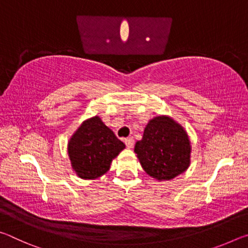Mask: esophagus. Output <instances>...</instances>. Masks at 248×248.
Returning a JSON list of instances; mask_svg holds the SVG:
<instances>
[{"label":"esophagus","mask_w":248,"mask_h":248,"mask_svg":"<svg viewBox=\"0 0 248 248\" xmlns=\"http://www.w3.org/2000/svg\"><path fill=\"white\" fill-rule=\"evenodd\" d=\"M124 143H125V145H127V148L131 149L132 146H133V144H134V140H133V138H127V139L124 140Z\"/></svg>","instance_id":"34e87169"}]
</instances>
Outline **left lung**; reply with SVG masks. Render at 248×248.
Wrapping results in <instances>:
<instances>
[{"label": "left lung", "instance_id": "1", "mask_svg": "<svg viewBox=\"0 0 248 248\" xmlns=\"http://www.w3.org/2000/svg\"><path fill=\"white\" fill-rule=\"evenodd\" d=\"M134 152L145 173L157 180L173 179L190 165L188 134L169 116H157L149 121Z\"/></svg>", "mask_w": 248, "mask_h": 248}]
</instances>
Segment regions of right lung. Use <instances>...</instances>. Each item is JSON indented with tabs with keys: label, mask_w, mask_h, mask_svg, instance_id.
I'll return each instance as SVG.
<instances>
[{
	"label": "right lung",
	"mask_w": 248,
	"mask_h": 248,
	"mask_svg": "<svg viewBox=\"0 0 248 248\" xmlns=\"http://www.w3.org/2000/svg\"><path fill=\"white\" fill-rule=\"evenodd\" d=\"M125 148L98 116L79 125L68 143L71 166L82 179H96L110 169L111 161Z\"/></svg>",
	"instance_id": "1"
}]
</instances>
